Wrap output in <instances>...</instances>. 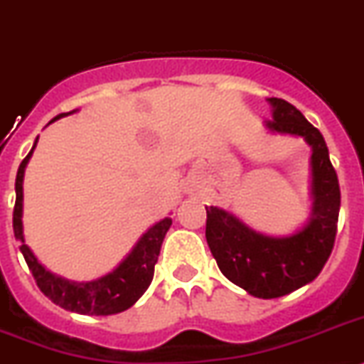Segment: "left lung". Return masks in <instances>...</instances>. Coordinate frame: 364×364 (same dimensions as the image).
<instances>
[{
  "instance_id": "left-lung-1",
  "label": "left lung",
  "mask_w": 364,
  "mask_h": 364,
  "mask_svg": "<svg viewBox=\"0 0 364 364\" xmlns=\"http://www.w3.org/2000/svg\"><path fill=\"white\" fill-rule=\"evenodd\" d=\"M274 133L304 136L313 148V213L291 237H267L218 207H205V237L220 272L255 298H279L307 285L322 272L337 235L341 188L322 133L294 105L270 97Z\"/></svg>"
}]
</instances>
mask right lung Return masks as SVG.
<instances>
[{"mask_svg": "<svg viewBox=\"0 0 364 364\" xmlns=\"http://www.w3.org/2000/svg\"><path fill=\"white\" fill-rule=\"evenodd\" d=\"M73 112V111H72ZM72 112H63L55 116L53 120H59L63 116L72 114ZM50 122V124H51ZM38 140V139H36ZM35 140V146H36ZM33 146V149H35ZM33 149L27 154V157L20 163L16 173V203H14V213H12V229L14 237L21 242L20 252L23 253L27 267L35 277L36 285L48 296L55 305H59L66 311H73L79 314H96V316H107V314H116L122 311L129 309L131 305L144 294L146 289L154 279L155 262H157L161 244L164 240V235L172 225V218H163L155 225L146 231L133 252L124 259L112 272L100 279L87 281V283H77V281H68L64 277L55 276L50 270L42 267L38 259L33 255L29 246L23 240V228H21V201H23V172L26 164L33 155Z\"/></svg>", "mask_w": 364, "mask_h": 364, "instance_id": "right-lung-1", "label": "right lung"}]
</instances>
